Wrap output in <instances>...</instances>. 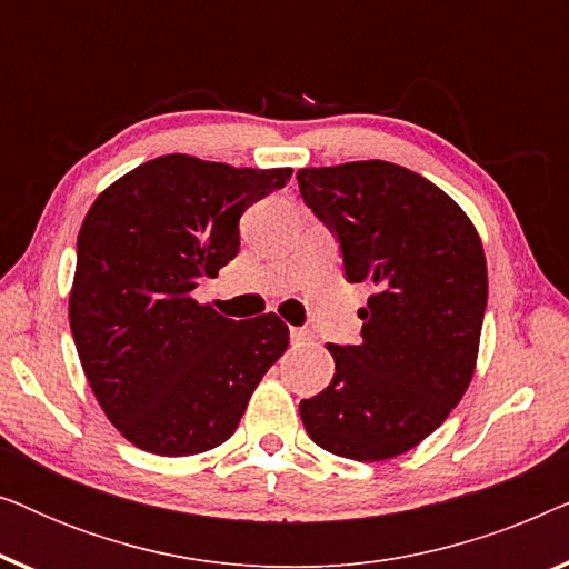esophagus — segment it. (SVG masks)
I'll return each mask as SVG.
<instances>
[{"label":"esophagus","mask_w":569,"mask_h":569,"mask_svg":"<svg viewBox=\"0 0 569 569\" xmlns=\"http://www.w3.org/2000/svg\"><path fill=\"white\" fill-rule=\"evenodd\" d=\"M290 339L292 345H306V341H310L313 337H310V331L306 329H290Z\"/></svg>","instance_id":"34e87169"}]
</instances>
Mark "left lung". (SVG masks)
Listing matches in <instances>:
<instances>
[{"instance_id": "1", "label": "left lung", "mask_w": 569, "mask_h": 569, "mask_svg": "<svg viewBox=\"0 0 569 569\" xmlns=\"http://www.w3.org/2000/svg\"><path fill=\"white\" fill-rule=\"evenodd\" d=\"M306 204L337 232L349 282H368L362 341L326 345L331 383L300 401L310 440L352 461L419 446L463 399L479 357L487 259L469 214L386 160L298 170Z\"/></svg>"}]
</instances>
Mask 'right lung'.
Segmentation results:
<instances>
[{
	"label": "right lung",
	"mask_w": 569,
	"mask_h": 569,
	"mask_svg": "<svg viewBox=\"0 0 569 569\" xmlns=\"http://www.w3.org/2000/svg\"><path fill=\"white\" fill-rule=\"evenodd\" d=\"M292 168L162 154L98 193L77 236L69 326L100 409L131 446L193 456L236 432L290 345L277 313L232 321L193 298L240 248V214Z\"/></svg>",
	"instance_id": "add662e5"
}]
</instances>
